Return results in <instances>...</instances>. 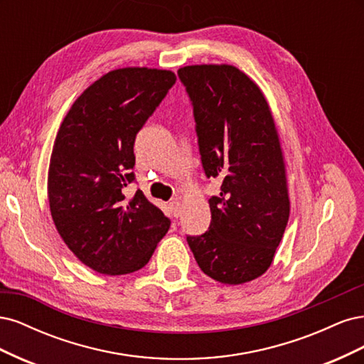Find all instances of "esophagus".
Returning a JSON list of instances; mask_svg holds the SVG:
<instances>
[{"mask_svg": "<svg viewBox=\"0 0 364 364\" xmlns=\"http://www.w3.org/2000/svg\"><path fill=\"white\" fill-rule=\"evenodd\" d=\"M168 209H170V213H171V215H173L174 218L181 217V214H182V205H181V202H178V200L171 202V203L168 205Z\"/></svg>", "mask_w": 364, "mask_h": 364, "instance_id": "34e87169", "label": "esophagus"}]
</instances>
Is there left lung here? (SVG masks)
Instances as JSON below:
<instances>
[{
	"label": "left lung",
	"instance_id": "8db88e82",
	"mask_svg": "<svg viewBox=\"0 0 364 364\" xmlns=\"http://www.w3.org/2000/svg\"><path fill=\"white\" fill-rule=\"evenodd\" d=\"M208 178L222 181L209 199L211 225L186 237L209 278L238 285L266 273L290 215L287 170L277 124L259 86L234 65L179 68Z\"/></svg>",
	"mask_w": 364,
	"mask_h": 364
}]
</instances>
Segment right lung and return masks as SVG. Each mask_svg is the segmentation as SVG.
<instances>
[{
  "label": "right lung",
  "mask_w": 364,
  "mask_h": 364,
  "mask_svg": "<svg viewBox=\"0 0 364 364\" xmlns=\"http://www.w3.org/2000/svg\"><path fill=\"white\" fill-rule=\"evenodd\" d=\"M176 82L168 70L127 67L109 71L77 97L54 141L48 203L65 245L103 274L144 267L170 220L135 181L134 144L139 129Z\"/></svg>",
  "instance_id": "1"
}]
</instances>
